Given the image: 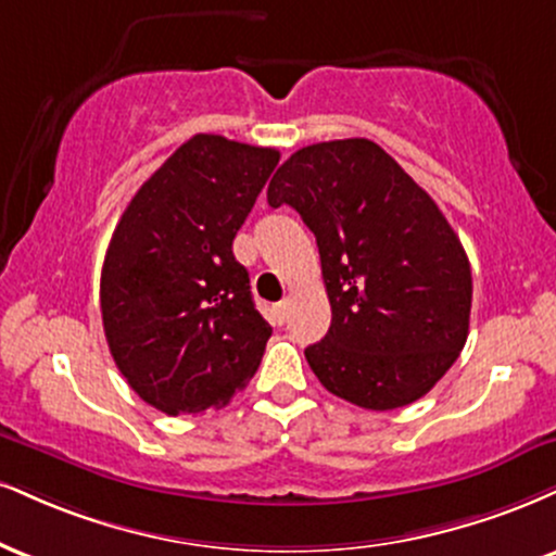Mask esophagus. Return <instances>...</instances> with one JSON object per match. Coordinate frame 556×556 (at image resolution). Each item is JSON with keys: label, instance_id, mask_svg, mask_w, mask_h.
<instances>
[{"label": "esophagus", "instance_id": "34e87169", "mask_svg": "<svg viewBox=\"0 0 556 556\" xmlns=\"http://www.w3.org/2000/svg\"><path fill=\"white\" fill-rule=\"evenodd\" d=\"M271 313H274V320H277V324H285L287 313H290V303H287V300H282V303H277V305L271 307Z\"/></svg>", "mask_w": 556, "mask_h": 556}]
</instances>
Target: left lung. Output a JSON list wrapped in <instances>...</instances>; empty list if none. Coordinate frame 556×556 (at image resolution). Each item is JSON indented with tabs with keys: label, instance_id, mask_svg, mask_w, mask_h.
<instances>
[{
	"label": "left lung",
	"instance_id": "1",
	"mask_svg": "<svg viewBox=\"0 0 556 556\" xmlns=\"http://www.w3.org/2000/svg\"><path fill=\"white\" fill-rule=\"evenodd\" d=\"M316 236L329 333L305 350L320 386L372 412L422 399L469 337L471 266L430 193L370 139L303 147L274 173Z\"/></svg>",
	"mask_w": 556,
	"mask_h": 556
}]
</instances>
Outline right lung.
Here are the masks:
<instances>
[{"label": "right lung", "mask_w": 556, "mask_h": 556, "mask_svg": "<svg viewBox=\"0 0 556 556\" xmlns=\"http://www.w3.org/2000/svg\"><path fill=\"white\" fill-rule=\"evenodd\" d=\"M279 152L197 134L134 193L113 230L100 311L122 376L165 414L230 404L253 378L271 326L232 240Z\"/></svg>", "instance_id": "obj_1"}]
</instances>
